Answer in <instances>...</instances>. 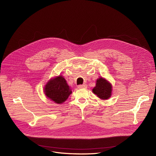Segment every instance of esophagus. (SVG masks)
<instances>
[{
  "label": "esophagus",
  "instance_id": "1",
  "mask_svg": "<svg viewBox=\"0 0 156 156\" xmlns=\"http://www.w3.org/2000/svg\"><path fill=\"white\" fill-rule=\"evenodd\" d=\"M78 88L80 89H83V88H87V85H80L78 86Z\"/></svg>",
  "mask_w": 156,
  "mask_h": 156
}]
</instances>
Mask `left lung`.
<instances>
[{"mask_svg":"<svg viewBox=\"0 0 156 156\" xmlns=\"http://www.w3.org/2000/svg\"><path fill=\"white\" fill-rule=\"evenodd\" d=\"M112 86L105 78L100 77L96 81L95 87L92 92L102 100H107L111 97Z\"/></svg>","mask_w":156,"mask_h":156,"instance_id":"left-lung-1","label":"left lung"}]
</instances>
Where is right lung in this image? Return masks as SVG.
Segmentation results:
<instances>
[{
    "instance_id": "obj_1",
    "label": "right lung",
    "mask_w": 156,
    "mask_h": 156,
    "mask_svg": "<svg viewBox=\"0 0 156 156\" xmlns=\"http://www.w3.org/2000/svg\"><path fill=\"white\" fill-rule=\"evenodd\" d=\"M44 90L48 99L57 104L64 102L72 93L71 87L62 75L49 80L45 85Z\"/></svg>"
}]
</instances>
